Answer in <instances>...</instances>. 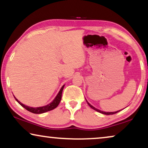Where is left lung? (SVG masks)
Returning <instances> with one entry per match:
<instances>
[{
  "label": "left lung",
  "instance_id": "8db88e82",
  "mask_svg": "<svg viewBox=\"0 0 148 148\" xmlns=\"http://www.w3.org/2000/svg\"><path fill=\"white\" fill-rule=\"evenodd\" d=\"M88 104L89 106H90L92 109H94V110L98 111V112L102 113V114H107V115H109V114H116V113H117L118 112H119V111H120V110H119V111H116V112H103V111H101V110H98V109H96V108H94V107L92 106V105H91V104H90V103L88 102Z\"/></svg>",
  "mask_w": 148,
  "mask_h": 148
}]
</instances>
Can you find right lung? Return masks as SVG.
Segmentation results:
<instances>
[{
  "label": "right lung",
  "mask_w": 148,
  "mask_h": 148,
  "mask_svg": "<svg viewBox=\"0 0 148 148\" xmlns=\"http://www.w3.org/2000/svg\"><path fill=\"white\" fill-rule=\"evenodd\" d=\"M64 86L62 87L61 89H60V90L59 91V92H58V94H57V96H56V98H54V100L52 101V102L50 103V104L46 105V106H42V107L32 108V107L27 106H25V105H24V104H22V103L20 102L19 101L15 98V100L17 101V102L19 103V104L21 105V106H23L24 108H25L27 110L29 111V112H31L32 113H35V114H42V113H44V112H48V111L53 110V109H54L58 106V105L59 104L60 100H61L62 92V90H63Z\"/></svg>",
  "instance_id": "1"
}]
</instances>
